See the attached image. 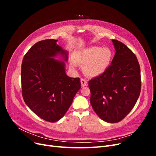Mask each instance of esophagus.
Masks as SVG:
<instances>
[{"label": "esophagus", "mask_w": 156, "mask_h": 156, "mask_svg": "<svg viewBox=\"0 0 156 156\" xmlns=\"http://www.w3.org/2000/svg\"><path fill=\"white\" fill-rule=\"evenodd\" d=\"M81 86L83 87L87 85V81L84 79H83V78L81 79Z\"/></svg>", "instance_id": "obj_1"}]
</instances>
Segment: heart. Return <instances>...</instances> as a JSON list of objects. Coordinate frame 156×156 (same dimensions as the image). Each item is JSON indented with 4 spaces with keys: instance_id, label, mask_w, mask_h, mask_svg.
I'll list each match as a JSON object with an SVG mask.
<instances>
[{
    "instance_id": "1",
    "label": "heart",
    "mask_w": 156,
    "mask_h": 156,
    "mask_svg": "<svg viewBox=\"0 0 156 156\" xmlns=\"http://www.w3.org/2000/svg\"><path fill=\"white\" fill-rule=\"evenodd\" d=\"M111 58L112 52L108 48L92 46L77 52L74 60L70 61V66L75 68L77 64L84 65V73L89 77H98L105 72Z\"/></svg>"
}]
</instances>
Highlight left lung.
<instances>
[{"label": "left lung", "mask_w": 156, "mask_h": 156, "mask_svg": "<svg viewBox=\"0 0 156 156\" xmlns=\"http://www.w3.org/2000/svg\"><path fill=\"white\" fill-rule=\"evenodd\" d=\"M116 53L111 65L88 82L90 103L100 119L116 123L129 114L140 95V69L135 54L122 42L112 40Z\"/></svg>", "instance_id": "left-lung-1"}]
</instances>
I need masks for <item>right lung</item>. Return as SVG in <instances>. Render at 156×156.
<instances>
[{
  "label": "right lung",
  "instance_id": "add662e5",
  "mask_svg": "<svg viewBox=\"0 0 156 156\" xmlns=\"http://www.w3.org/2000/svg\"><path fill=\"white\" fill-rule=\"evenodd\" d=\"M57 41L45 40L35 44L21 65L23 100L37 116L49 122L62 119L81 88L79 77H69L66 73L68 52L56 44ZM58 57L63 60L55 59Z\"/></svg>",
  "mask_w": 156,
  "mask_h": 156
}]
</instances>
